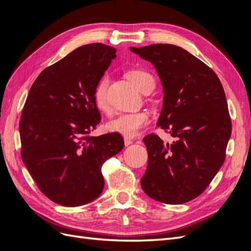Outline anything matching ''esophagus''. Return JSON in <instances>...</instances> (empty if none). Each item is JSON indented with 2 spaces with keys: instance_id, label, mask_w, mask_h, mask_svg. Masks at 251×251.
Wrapping results in <instances>:
<instances>
[{
  "instance_id": "1",
  "label": "esophagus",
  "mask_w": 251,
  "mask_h": 251,
  "mask_svg": "<svg viewBox=\"0 0 251 251\" xmlns=\"http://www.w3.org/2000/svg\"><path fill=\"white\" fill-rule=\"evenodd\" d=\"M133 143V140L132 139H130V138H126V137H125V146L126 147H127V146H130V144H132Z\"/></svg>"
}]
</instances>
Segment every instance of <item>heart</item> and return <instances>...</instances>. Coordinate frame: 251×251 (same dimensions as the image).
Returning <instances> with one entry per match:
<instances>
[{
    "instance_id": "b5f03b06",
    "label": "heart",
    "mask_w": 251,
    "mask_h": 251,
    "mask_svg": "<svg viewBox=\"0 0 251 251\" xmlns=\"http://www.w3.org/2000/svg\"><path fill=\"white\" fill-rule=\"evenodd\" d=\"M127 77L135 87L139 91H142L149 83L154 82L151 75L140 69H134L127 72ZM109 86V77L102 76L94 90V101L98 110L105 112L108 110V97L107 91ZM150 123V116L144 112L123 113L113 118L107 124L108 131L117 133L125 136L126 138H133L139 133L142 127Z\"/></svg>"
}]
</instances>
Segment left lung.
Returning a JSON list of instances; mask_svg holds the SVG:
<instances>
[{"label":"left lung","mask_w":251,"mask_h":251,"mask_svg":"<svg viewBox=\"0 0 251 251\" xmlns=\"http://www.w3.org/2000/svg\"><path fill=\"white\" fill-rule=\"evenodd\" d=\"M130 50L154 65L163 88L158 126L177 140L164 143L155 134L143 142L149 161L141 187L166 204H182L200 196L225 160L231 120L217 74L186 50L153 44Z\"/></svg>","instance_id":"obj_1"}]
</instances>
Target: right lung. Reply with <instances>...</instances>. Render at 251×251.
Masks as SVG:
<instances>
[{
    "mask_svg": "<svg viewBox=\"0 0 251 251\" xmlns=\"http://www.w3.org/2000/svg\"><path fill=\"white\" fill-rule=\"evenodd\" d=\"M116 49L78 47L46 68L30 88L20 120L22 160L40 191L64 206L100 196L101 166L124 149L123 136H89L100 123L94 90Z\"/></svg>",
    "mask_w": 251,
    "mask_h": 251,
    "instance_id": "add662e5",
    "label": "right lung"
}]
</instances>
